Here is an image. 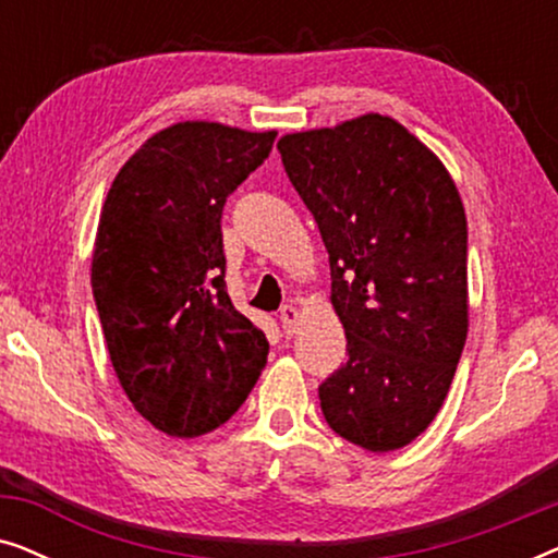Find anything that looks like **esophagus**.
Here are the masks:
<instances>
[{"mask_svg": "<svg viewBox=\"0 0 558 558\" xmlns=\"http://www.w3.org/2000/svg\"><path fill=\"white\" fill-rule=\"evenodd\" d=\"M279 323L287 338H292V335L300 330V310H296L294 304H284L279 312Z\"/></svg>", "mask_w": 558, "mask_h": 558, "instance_id": "1", "label": "esophagus"}]
</instances>
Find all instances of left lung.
Segmentation results:
<instances>
[{
    "mask_svg": "<svg viewBox=\"0 0 558 558\" xmlns=\"http://www.w3.org/2000/svg\"><path fill=\"white\" fill-rule=\"evenodd\" d=\"M277 149L330 254L348 363L319 386L335 434L371 452L414 441L468 340V218L447 167L407 126L365 113Z\"/></svg>",
    "mask_w": 558,
    "mask_h": 558,
    "instance_id": "1",
    "label": "left lung"
}]
</instances>
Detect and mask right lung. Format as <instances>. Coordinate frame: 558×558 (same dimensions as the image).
<instances>
[{
	"label": "right lung",
	"instance_id": "obj_1",
	"mask_svg": "<svg viewBox=\"0 0 558 558\" xmlns=\"http://www.w3.org/2000/svg\"><path fill=\"white\" fill-rule=\"evenodd\" d=\"M277 132L180 121L121 167L96 231L90 287L134 409L170 437L226 424L262 376L269 342L226 292V197Z\"/></svg>",
	"mask_w": 558,
	"mask_h": 558
}]
</instances>
